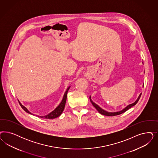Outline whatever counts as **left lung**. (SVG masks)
Listing matches in <instances>:
<instances>
[{"label":"left lung","instance_id":"8db88e82","mask_svg":"<svg viewBox=\"0 0 158 158\" xmlns=\"http://www.w3.org/2000/svg\"><path fill=\"white\" fill-rule=\"evenodd\" d=\"M141 96V94L139 95V97L138 98V99L136 100V101H135V102H134V103H132V104H130V105H128L127 107H125L124 109H123L122 110L119 111V112H106V111L104 110L103 109H102V108H101V107H99V106L98 105H97L96 103H95L94 102H93V101H92L91 97V96L89 97V99H90V101L91 102L92 105L96 108V109H97V110L98 111V112H99L101 114H103V115L110 116H117V115H118V114H122V113H124V112H126V111H127V110H128L130 108H131V107H132V106H134V105H135L137 103V102H138V101H139V98H140Z\"/></svg>","mask_w":158,"mask_h":158}]
</instances>
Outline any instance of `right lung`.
<instances>
[{
    "instance_id": "right-lung-1",
    "label": "right lung",
    "mask_w": 158,
    "mask_h": 158,
    "mask_svg": "<svg viewBox=\"0 0 158 158\" xmlns=\"http://www.w3.org/2000/svg\"><path fill=\"white\" fill-rule=\"evenodd\" d=\"M70 87H69L67 88L66 91L65 92V93H64V96H63V99H62V101H61V103L59 104V105L57 107H56V109H55L53 111L51 112L50 113H49L48 115H46V116H38V115H36V116L37 117H41V118H48V119H52V118H56V117H59V116L61 114V113H62V112H63L64 108V106H65L66 102L67 92H68L69 89H70ZM19 103H20V105L24 109V111H26L27 113H28L31 114H32L31 112H29V111L28 110V109H27L25 106H24L23 105H22L20 102H19Z\"/></svg>"
}]
</instances>
